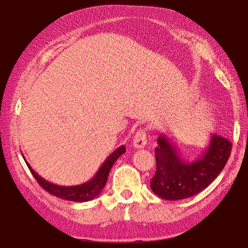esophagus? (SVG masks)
<instances>
[{
    "label": "esophagus",
    "mask_w": 248,
    "mask_h": 248,
    "mask_svg": "<svg viewBox=\"0 0 248 248\" xmlns=\"http://www.w3.org/2000/svg\"><path fill=\"white\" fill-rule=\"evenodd\" d=\"M147 144V135L146 131L144 129H140L136 132L134 139H133V146L135 148H144L145 145Z\"/></svg>",
    "instance_id": "34e87169"
}]
</instances>
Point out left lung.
Wrapping results in <instances>:
<instances>
[{
    "mask_svg": "<svg viewBox=\"0 0 248 248\" xmlns=\"http://www.w3.org/2000/svg\"><path fill=\"white\" fill-rule=\"evenodd\" d=\"M231 148L232 144L227 139L213 134L203 155L187 162L182 159L171 140L162 134L157 139L155 152L156 171L150 187L166 200L192 197L217 179L228 162Z\"/></svg>",
    "mask_w": 248,
    "mask_h": 248,
    "instance_id": "obj_1",
    "label": "left lung"
}]
</instances>
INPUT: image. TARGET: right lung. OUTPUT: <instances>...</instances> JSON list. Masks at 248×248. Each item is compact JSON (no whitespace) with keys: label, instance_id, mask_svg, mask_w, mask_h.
I'll list each match as a JSON object with an SVG mask.
<instances>
[{"label":"right lung","instance_id":"obj_1","mask_svg":"<svg viewBox=\"0 0 248 248\" xmlns=\"http://www.w3.org/2000/svg\"><path fill=\"white\" fill-rule=\"evenodd\" d=\"M125 152V147L123 145L118 147L112 155L108 156V159L103 162V164L100 166L99 170L97 171L96 175L92 178L91 180L80 184V186H56V184L51 183L46 181V179L41 178L38 173L35 172V170L30 166L28 162L26 165L30 168L31 175L39 183L41 187H44L46 192H49L51 195H54L56 197L62 198L65 200H69V202H84L92 200L94 197H97L102 191L105 183L108 181V177L110 168L114 165V163L117 161L118 157L124 155Z\"/></svg>","mask_w":248,"mask_h":248}]
</instances>
